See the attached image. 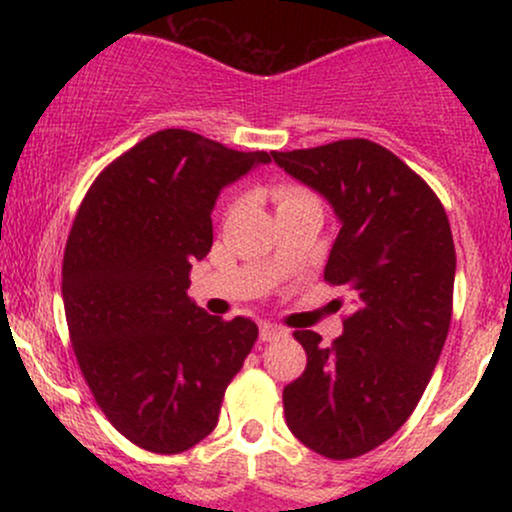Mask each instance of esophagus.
Masks as SVG:
<instances>
[{
    "label": "esophagus",
    "mask_w": 512,
    "mask_h": 512,
    "mask_svg": "<svg viewBox=\"0 0 512 512\" xmlns=\"http://www.w3.org/2000/svg\"><path fill=\"white\" fill-rule=\"evenodd\" d=\"M284 337V330L281 327L272 325V322H262L260 325V339L262 342H276V339Z\"/></svg>",
    "instance_id": "esophagus-1"
}]
</instances>
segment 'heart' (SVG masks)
I'll return each mask as SVG.
<instances>
[{
	"instance_id": "b5f03b06",
	"label": "heart",
	"mask_w": 512,
	"mask_h": 512,
	"mask_svg": "<svg viewBox=\"0 0 512 512\" xmlns=\"http://www.w3.org/2000/svg\"><path fill=\"white\" fill-rule=\"evenodd\" d=\"M272 199H274L276 209H284V207H291V204L308 202V199H317V197L301 185H293V182H281V185H276L272 190Z\"/></svg>"
}]
</instances>
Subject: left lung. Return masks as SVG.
Masks as SVG:
<instances>
[{
  "instance_id": "1",
  "label": "left lung",
  "mask_w": 512,
  "mask_h": 512,
  "mask_svg": "<svg viewBox=\"0 0 512 512\" xmlns=\"http://www.w3.org/2000/svg\"><path fill=\"white\" fill-rule=\"evenodd\" d=\"M272 156L330 199L342 219L325 281L344 286L354 303L330 346L317 332H293L308 363L284 387L286 424L317 455L354 460L404 426L448 339L450 221L428 182L370 139Z\"/></svg>"
}]
</instances>
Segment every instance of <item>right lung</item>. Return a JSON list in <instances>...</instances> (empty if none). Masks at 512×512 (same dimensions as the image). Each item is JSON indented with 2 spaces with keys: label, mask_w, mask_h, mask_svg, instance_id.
I'll list each match as a JSON object with an SVG mask.
<instances>
[{
  "label": "right lung",
  "mask_w": 512,
  "mask_h": 512,
  "mask_svg": "<svg viewBox=\"0 0 512 512\" xmlns=\"http://www.w3.org/2000/svg\"><path fill=\"white\" fill-rule=\"evenodd\" d=\"M269 161L161 129L108 163L76 211L62 262L69 339L105 419L139 448L178 455L207 438L257 342L255 322L204 313L187 289L221 187Z\"/></svg>",
  "instance_id": "1"
}]
</instances>
